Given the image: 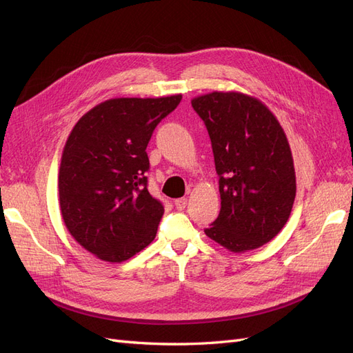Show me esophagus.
I'll use <instances>...</instances> for the list:
<instances>
[{"label": "esophagus", "mask_w": 353, "mask_h": 353, "mask_svg": "<svg viewBox=\"0 0 353 353\" xmlns=\"http://www.w3.org/2000/svg\"><path fill=\"white\" fill-rule=\"evenodd\" d=\"M185 206H187V199L185 197H181V199L175 200V208L178 210H183Z\"/></svg>", "instance_id": "34e87169"}]
</instances>
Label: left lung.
I'll use <instances>...</instances> for the list:
<instances>
[{"instance_id": "1", "label": "left lung", "mask_w": 353, "mask_h": 353, "mask_svg": "<svg viewBox=\"0 0 353 353\" xmlns=\"http://www.w3.org/2000/svg\"><path fill=\"white\" fill-rule=\"evenodd\" d=\"M210 137L219 176L221 210L206 236L240 253L258 249L290 216L296 175L287 137L258 99L210 92L191 100Z\"/></svg>"}]
</instances>
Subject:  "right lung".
Here are the masks:
<instances>
[{
	"label": "right lung",
	"mask_w": 353,
	"mask_h": 353,
	"mask_svg": "<svg viewBox=\"0 0 353 353\" xmlns=\"http://www.w3.org/2000/svg\"><path fill=\"white\" fill-rule=\"evenodd\" d=\"M183 95L112 99L85 113L68 138L59 201L70 236L105 262H123L150 244L163 205L147 190V144Z\"/></svg>",
	"instance_id": "right-lung-1"
}]
</instances>
